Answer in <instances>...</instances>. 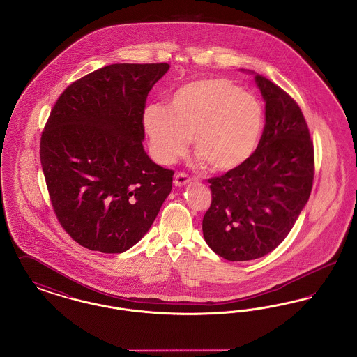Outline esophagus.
<instances>
[{
  "instance_id": "obj_1",
  "label": "esophagus",
  "mask_w": 357,
  "mask_h": 357,
  "mask_svg": "<svg viewBox=\"0 0 357 357\" xmlns=\"http://www.w3.org/2000/svg\"><path fill=\"white\" fill-rule=\"evenodd\" d=\"M190 181H191L190 176L186 175L185 172H178V174L175 175V178H174V185L178 187L185 186Z\"/></svg>"
}]
</instances>
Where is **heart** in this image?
<instances>
[{
  "label": "heart",
  "instance_id": "1",
  "mask_svg": "<svg viewBox=\"0 0 357 357\" xmlns=\"http://www.w3.org/2000/svg\"><path fill=\"white\" fill-rule=\"evenodd\" d=\"M264 120V107L255 95L226 77H211L182 85L169 108L147 107L143 126L159 163L175 162L191 139L194 153L210 170L229 172L255 155Z\"/></svg>",
  "mask_w": 357,
  "mask_h": 357
}]
</instances>
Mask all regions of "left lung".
<instances>
[{
	"instance_id": "left-lung-1",
	"label": "left lung",
	"mask_w": 357,
	"mask_h": 357,
	"mask_svg": "<svg viewBox=\"0 0 357 357\" xmlns=\"http://www.w3.org/2000/svg\"><path fill=\"white\" fill-rule=\"evenodd\" d=\"M255 82L266 121L255 155L237 170L208 179L204 241L227 261L273 252L297 221L314 178L313 140L300 105L262 75Z\"/></svg>"
}]
</instances>
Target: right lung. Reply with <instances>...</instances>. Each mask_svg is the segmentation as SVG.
I'll use <instances>...</instances> for the list:
<instances>
[{
	"mask_svg": "<svg viewBox=\"0 0 357 357\" xmlns=\"http://www.w3.org/2000/svg\"><path fill=\"white\" fill-rule=\"evenodd\" d=\"M167 63L111 64L64 89L40 140L53 211L89 250L123 253L149 231L170 194L174 171L144 151L149 92Z\"/></svg>",
	"mask_w": 357,
	"mask_h": 357,
	"instance_id": "obj_1",
	"label": "right lung"
}]
</instances>
